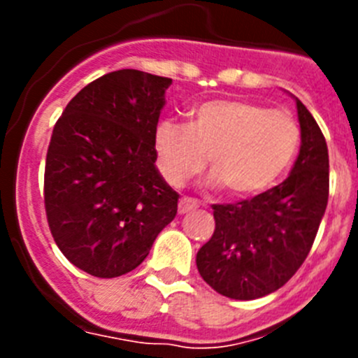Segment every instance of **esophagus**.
<instances>
[{
    "label": "esophagus",
    "instance_id": "1",
    "mask_svg": "<svg viewBox=\"0 0 358 358\" xmlns=\"http://www.w3.org/2000/svg\"><path fill=\"white\" fill-rule=\"evenodd\" d=\"M199 208V202L195 201V199H189V197H182L181 201H179V213L185 215V213H189V211H194Z\"/></svg>",
    "mask_w": 358,
    "mask_h": 358
}]
</instances>
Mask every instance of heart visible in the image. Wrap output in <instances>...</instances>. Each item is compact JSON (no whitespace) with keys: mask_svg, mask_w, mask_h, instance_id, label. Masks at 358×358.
Instances as JSON below:
<instances>
[{"mask_svg":"<svg viewBox=\"0 0 358 358\" xmlns=\"http://www.w3.org/2000/svg\"><path fill=\"white\" fill-rule=\"evenodd\" d=\"M301 143L287 110L245 100H211L192 110L188 125L159 122L154 132L157 164L172 186L197 176L210 157V185L236 197L258 195L280 181Z\"/></svg>","mask_w":358,"mask_h":358,"instance_id":"1","label":"heart"}]
</instances>
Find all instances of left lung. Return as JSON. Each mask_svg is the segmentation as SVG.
<instances>
[{"label":"left lung","instance_id":"obj_1","mask_svg":"<svg viewBox=\"0 0 358 358\" xmlns=\"http://www.w3.org/2000/svg\"><path fill=\"white\" fill-rule=\"evenodd\" d=\"M296 100L301 147L281 185L235 204H213L215 231L197 252V268L213 290L231 299L276 292L308 256L328 204L327 140Z\"/></svg>","mask_w":358,"mask_h":358}]
</instances>
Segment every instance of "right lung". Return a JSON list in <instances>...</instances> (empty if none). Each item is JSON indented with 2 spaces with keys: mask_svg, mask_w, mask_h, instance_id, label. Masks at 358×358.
Listing matches in <instances>:
<instances>
[{
  "mask_svg": "<svg viewBox=\"0 0 358 358\" xmlns=\"http://www.w3.org/2000/svg\"><path fill=\"white\" fill-rule=\"evenodd\" d=\"M172 78L107 73L78 91L53 127L44 208L53 240L96 278L134 271L177 213L156 166L154 132Z\"/></svg>",
  "mask_w": 358,
  "mask_h": 358,
  "instance_id": "right-lung-1",
  "label": "right lung"
}]
</instances>
